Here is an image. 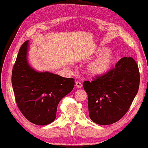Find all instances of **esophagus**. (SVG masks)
<instances>
[{"mask_svg": "<svg viewBox=\"0 0 148 148\" xmlns=\"http://www.w3.org/2000/svg\"><path fill=\"white\" fill-rule=\"evenodd\" d=\"M76 87L78 88V89H79V88H81L82 87V83H80V81L76 82Z\"/></svg>", "mask_w": 148, "mask_h": 148, "instance_id": "34e87169", "label": "esophagus"}]
</instances>
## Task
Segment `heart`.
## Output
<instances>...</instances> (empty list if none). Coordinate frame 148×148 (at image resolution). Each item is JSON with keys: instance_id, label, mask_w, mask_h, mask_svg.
I'll use <instances>...</instances> for the list:
<instances>
[{"instance_id": "heart-1", "label": "heart", "mask_w": 148, "mask_h": 148, "mask_svg": "<svg viewBox=\"0 0 148 148\" xmlns=\"http://www.w3.org/2000/svg\"><path fill=\"white\" fill-rule=\"evenodd\" d=\"M97 53L104 54L89 63L87 66L88 72L93 76L102 75L107 72L114 61L113 55L106 49H100Z\"/></svg>"}]
</instances>
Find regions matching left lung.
<instances>
[{"instance_id": "obj_1", "label": "left lung", "mask_w": 148, "mask_h": 148, "mask_svg": "<svg viewBox=\"0 0 148 148\" xmlns=\"http://www.w3.org/2000/svg\"><path fill=\"white\" fill-rule=\"evenodd\" d=\"M139 82V68L132 57L121 58L106 74L84 82L90 119L97 124L108 125L122 118L138 92Z\"/></svg>"}]
</instances>
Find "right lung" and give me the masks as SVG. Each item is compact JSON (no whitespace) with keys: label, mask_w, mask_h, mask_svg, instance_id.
I'll list each match as a JSON object with an SVG mask.
<instances>
[{"label":"right lung","mask_w":148,"mask_h":148,"mask_svg":"<svg viewBox=\"0 0 148 148\" xmlns=\"http://www.w3.org/2000/svg\"><path fill=\"white\" fill-rule=\"evenodd\" d=\"M28 47L27 40L18 52L12 70V87L22 115L33 124L44 126L55 120L58 104L72 91L75 80L33 70L27 61Z\"/></svg>","instance_id":"obj_1"}]
</instances>
